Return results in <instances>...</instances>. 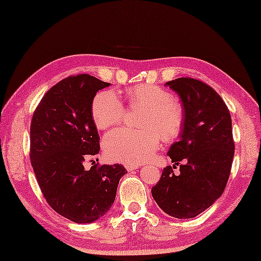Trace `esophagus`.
<instances>
[{
  "mask_svg": "<svg viewBox=\"0 0 261 261\" xmlns=\"http://www.w3.org/2000/svg\"><path fill=\"white\" fill-rule=\"evenodd\" d=\"M125 168H126L127 171H132V170H136V169L139 168V166H137V165H125Z\"/></svg>",
  "mask_w": 261,
  "mask_h": 261,
  "instance_id": "obj_1",
  "label": "esophagus"
}]
</instances>
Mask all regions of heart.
<instances>
[{
    "label": "heart",
    "instance_id": "1",
    "mask_svg": "<svg viewBox=\"0 0 261 261\" xmlns=\"http://www.w3.org/2000/svg\"><path fill=\"white\" fill-rule=\"evenodd\" d=\"M126 94L130 107L143 110L139 118L142 129L120 127L109 132L103 139V150L113 162L139 165L152 156L160 138L169 142L179 137L185 112L173 94L156 85H136ZM91 112L94 123L103 130L120 123L124 107L114 92L102 91L94 97Z\"/></svg>",
    "mask_w": 261,
    "mask_h": 261
}]
</instances>
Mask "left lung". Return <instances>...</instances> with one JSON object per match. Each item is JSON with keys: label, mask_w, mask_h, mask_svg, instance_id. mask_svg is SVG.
<instances>
[{"label": "left lung", "mask_w": 261, "mask_h": 261, "mask_svg": "<svg viewBox=\"0 0 261 261\" xmlns=\"http://www.w3.org/2000/svg\"><path fill=\"white\" fill-rule=\"evenodd\" d=\"M166 85L178 93L185 112L179 141L167 152L180 174L176 176L167 166L151 194L165 213L192 219L222 195L228 182L234 156L231 115L206 83L180 77Z\"/></svg>", "instance_id": "8db88e82"}]
</instances>
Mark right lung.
Returning a JSON list of instances; mask_svg holds the SVG:
<instances>
[{
	"mask_svg": "<svg viewBox=\"0 0 261 261\" xmlns=\"http://www.w3.org/2000/svg\"><path fill=\"white\" fill-rule=\"evenodd\" d=\"M109 85L88 74L68 76L43 95L32 115L30 162L39 187L54 211L76 223L107 213L127 173L119 164L84 168L99 151L93 98Z\"/></svg>",
	"mask_w": 261,
	"mask_h": 261,
	"instance_id": "1",
	"label": "right lung"
}]
</instances>
